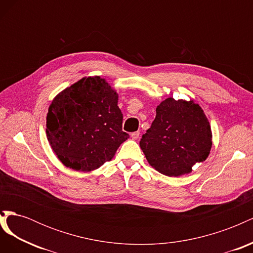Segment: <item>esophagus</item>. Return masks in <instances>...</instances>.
Masks as SVG:
<instances>
[{
    "instance_id": "1",
    "label": "esophagus",
    "mask_w": 253,
    "mask_h": 253,
    "mask_svg": "<svg viewBox=\"0 0 253 253\" xmlns=\"http://www.w3.org/2000/svg\"><path fill=\"white\" fill-rule=\"evenodd\" d=\"M139 135H140V133H139L138 131H137V132L132 133V134H131V137H132V138H133L134 140H136V139L139 138Z\"/></svg>"
}]
</instances>
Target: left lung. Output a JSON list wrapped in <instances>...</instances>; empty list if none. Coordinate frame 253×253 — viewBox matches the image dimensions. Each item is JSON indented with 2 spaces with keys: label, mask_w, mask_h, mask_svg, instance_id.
I'll list each match as a JSON object with an SVG mask.
<instances>
[{
  "label": "left lung",
  "mask_w": 253,
  "mask_h": 253,
  "mask_svg": "<svg viewBox=\"0 0 253 253\" xmlns=\"http://www.w3.org/2000/svg\"><path fill=\"white\" fill-rule=\"evenodd\" d=\"M140 148L149 164L167 176L190 173L208 157L212 133L202 108L193 100L168 98L156 109V117L142 135Z\"/></svg>",
  "instance_id": "1"
}]
</instances>
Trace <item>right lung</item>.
Wrapping results in <instances>:
<instances>
[{"instance_id":"add662e5","label":"right lung","mask_w":253,"mask_h":253,"mask_svg":"<svg viewBox=\"0 0 253 253\" xmlns=\"http://www.w3.org/2000/svg\"><path fill=\"white\" fill-rule=\"evenodd\" d=\"M117 102V93L100 77L83 78L53 99L46 134L61 163L88 172L110 162L128 138Z\"/></svg>"}]
</instances>
